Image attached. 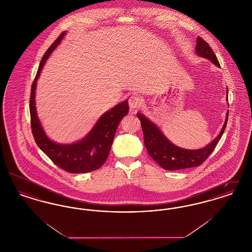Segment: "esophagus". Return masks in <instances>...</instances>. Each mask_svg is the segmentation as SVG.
<instances>
[{
  "label": "esophagus",
  "instance_id": "1",
  "mask_svg": "<svg viewBox=\"0 0 252 252\" xmlns=\"http://www.w3.org/2000/svg\"><path fill=\"white\" fill-rule=\"evenodd\" d=\"M144 104V100L141 96L139 95H132L129 98V101H128V105H129V108L131 109H137V108H141Z\"/></svg>",
  "mask_w": 252,
  "mask_h": 252
}]
</instances>
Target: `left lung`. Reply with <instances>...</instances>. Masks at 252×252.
I'll use <instances>...</instances> for the list:
<instances>
[{"mask_svg": "<svg viewBox=\"0 0 252 252\" xmlns=\"http://www.w3.org/2000/svg\"><path fill=\"white\" fill-rule=\"evenodd\" d=\"M195 53L197 56L210 60L216 67L220 68L214 51L201 37L196 38ZM228 87H227V101H228ZM141 121L144 137V145L150 157L157 163L165 170H180L185 168L195 167L200 165L214 151L216 144L221 139L225 131L228 122V110L226 114L225 123L219 134L210 144L199 149H185L171 143L164 134L153 122L145 117L143 113H137Z\"/></svg>", "mask_w": 252, "mask_h": 252, "instance_id": "left-lung-1", "label": "left lung"}]
</instances>
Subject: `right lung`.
Listing matches in <instances>:
<instances>
[{
    "instance_id": "1",
    "label": "right lung",
    "mask_w": 252,
    "mask_h": 252,
    "mask_svg": "<svg viewBox=\"0 0 252 252\" xmlns=\"http://www.w3.org/2000/svg\"><path fill=\"white\" fill-rule=\"evenodd\" d=\"M65 35L66 32H63L51 45L38 66L31 89V127L37 146L54 161L56 165L69 173H89L101 167L108 158L116 129L121 120L128 113V100L123 101L103 113L96 121L93 128L83 139L79 141L71 144H59L49 138L36 113L35 99L36 82L49 57L60 45Z\"/></svg>"
}]
</instances>
